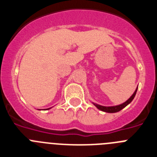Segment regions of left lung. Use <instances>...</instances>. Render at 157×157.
I'll list each match as a JSON object with an SVG mask.
<instances>
[{
  "label": "left lung",
  "mask_w": 157,
  "mask_h": 157,
  "mask_svg": "<svg viewBox=\"0 0 157 157\" xmlns=\"http://www.w3.org/2000/svg\"><path fill=\"white\" fill-rule=\"evenodd\" d=\"M137 90H138V88L136 89L135 91L134 92V94H132V96L130 97V98H129L128 100H127V101H125L124 103L121 104V105H116V106H102V105H98V104L96 103H94L93 102V104H94V105H95L97 108H98L99 110L101 111H103V112H109V113H115V112H120V110H122L123 109H124L127 105H128L131 102V101H133V99L134 98V97H135L136 95V93H137Z\"/></svg>",
  "instance_id": "1"
}]
</instances>
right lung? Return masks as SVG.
Wrapping results in <instances>:
<instances>
[{
    "mask_svg": "<svg viewBox=\"0 0 157 157\" xmlns=\"http://www.w3.org/2000/svg\"><path fill=\"white\" fill-rule=\"evenodd\" d=\"M51 109V108H50ZM44 109V110H48V109Z\"/></svg>",
    "mask_w": 157,
    "mask_h": 157,
    "instance_id": "1",
    "label": "right lung"
}]
</instances>
